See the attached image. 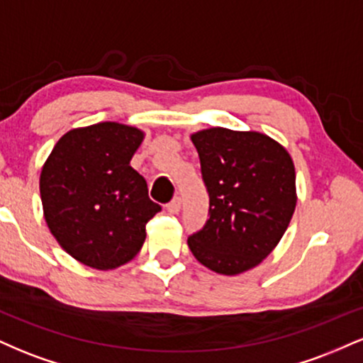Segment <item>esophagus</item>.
Wrapping results in <instances>:
<instances>
[{"label":"esophagus","instance_id":"esophagus-1","mask_svg":"<svg viewBox=\"0 0 363 363\" xmlns=\"http://www.w3.org/2000/svg\"><path fill=\"white\" fill-rule=\"evenodd\" d=\"M167 211L172 215H177L181 211V198H174L167 205Z\"/></svg>","mask_w":363,"mask_h":363}]
</instances>
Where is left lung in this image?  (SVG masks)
<instances>
[{"instance_id": "1", "label": "left lung", "mask_w": 363, "mask_h": 363, "mask_svg": "<svg viewBox=\"0 0 363 363\" xmlns=\"http://www.w3.org/2000/svg\"><path fill=\"white\" fill-rule=\"evenodd\" d=\"M210 194V218L187 239L211 272L235 277L261 264L289 228L297 205L290 153L259 131L227 128L191 135Z\"/></svg>"}]
</instances>
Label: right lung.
<instances>
[{
  "instance_id": "obj_1",
  "label": "right lung",
  "mask_w": 363,
  "mask_h": 363,
  "mask_svg": "<svg viewBox=\"0 0 363 363\" xmlns=\"http://www.w3.org/2000/svg\"><path fill=\"white\" fill-rule=\"evenodd\" d=\"M145 133L121 123L69 129L40 170V199L49 230L69 256L109 272L126 264L162 210L147 181L129 165Z\"/></svg>"
}]
</instances>
